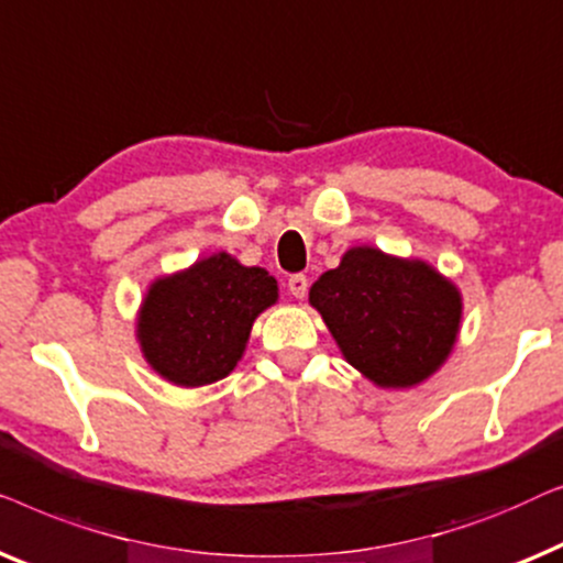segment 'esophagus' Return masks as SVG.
Wrapping results in <instances>:
<instances>
[{"instance_id":"obj_1","label":"esophagus","mask_w":563,"mask_h":563,"mask_svg":"<svg viewBox=\"0 0 563 563\" xmlns=\"http://www.w3.org/2000/svg\"><path fill=\"white\" fill-rule=\"evenodd\" d=\"M288 290L292 298H303L308 292V278L306 275H290L288 278Z\"/></svg>"}]
</instances>
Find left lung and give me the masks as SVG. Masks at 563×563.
Returning a JSON list of instances; mask_svg holds the SVG:
<instances>
[{
	"mask_svg": "<svg viewBox=\"0 0 563 563\" xmlns=\"http://www.w3.org/2000/svg\"><path fill=\"white\" fill-rule=\"evenodd\" d=\"M308 298L346 362L379 387H410L433 375L462 319L459 290L431 265L372 247L346 252Z\"/></svg>",
	"mask_w": 563,
	"mask_h": 563,
	"instance_id": "obj_1",
	"label": "left lung"
}]
</instances>
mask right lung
Masks as SVG:
<instances>
[{
    "instance_id": "right-lung-1",
    "label": "right lung",
    "mask_w": 563,
    "mask_h": 563,
    "mask_svg": "<svg viewBox=\"0 0 563 563\" xmlns=\"http://www.w3.org/2000/svg\"><path fill=\"white\" fill-rule=\"evenodd\" d=\"M275 300L273 275L219 252L150 288L137 323L142 352L170 383H217L234 369L257 313Z\"/></svg>"
}]
</instances>
